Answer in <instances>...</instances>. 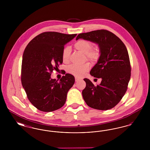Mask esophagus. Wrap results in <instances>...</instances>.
<instances>
[{"label":"esophagus","mask_w":150,"mask_h":150,"mask_svg":"<svg viewBox=\"0 0 150 150\" xmlns=\"http://www.w3.org/2000/svg\"><path fill=\"white\" fill-rule=\"evenodd\" d=\"M75 81H76V82H78V81H80V80H81L80 79L78 78H77V77H75Z\"/></svg>","instance_id":"34e87169"}]
</instances>
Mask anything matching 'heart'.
<instances>
[{"mask_svg": "<svg viewBox=\"0 0 150 150\" xmlns=\"http://www.w3.org/2000/svg\"><path fill=\"white\" fill-rule=\"evenodd\" d=\"M77 50L85 54L86 58L91 62H96L100 58V50L98 47H92V43L86 39H79L74 44ZM70 48L66 47L62 52V58L64 62H67L70 59ZM90 66L88 63L81 64H71L67 67V71L72 75L81 78L89 70Z\"/></svg>", "mask_w": 150, "mask_h": 150, "instance_id": "b5f03b06", "label": "heart"}]
</instances>
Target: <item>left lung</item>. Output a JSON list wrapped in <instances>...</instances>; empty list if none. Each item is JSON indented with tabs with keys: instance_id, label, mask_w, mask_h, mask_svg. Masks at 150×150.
<instances>
[{
	"instance_id": "8db88e82",
	"label": "left lung",
	"mask_w": 150,
	"mask_h": 150,
	"mask_svg": "<svg viewBox=\"0 0 150 150\" xmlns=\"http://www.w3.org/2000/svg\"><path fill=\"white\" fill-rule=\"evenodd\" d=\"M97 43L100 57L90 74L102 79L95 86L88 79H84L86 86L82 92L87 105L94 109L107 110L114 107L126 93L131 75L128 52L125 44L112 33L98 30L79 34L76 38Z\"/></svg>"
}]
</instances>
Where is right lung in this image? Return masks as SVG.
Wrapping results in <instances>:
<instances>
[{
    "label": "right lung",
    "instance_id": "add662e5",
    "mask_svg": "<svg viewBox=\"0 0 150 150\" xmlns=\"http://www.w3.org/2000/svg\"><path fill=\"white\" fill-rule=\"evenodd\" d=\"M77 34L44 32L32 39L24 50L21 83L32 105L43 112H51L64 105L75 78L66 74L58 81L50 78L62 64V52L66 43Z\"/></svg>",
    "mask_w": 150,
    "mask_h": 150
}]
</instances>
